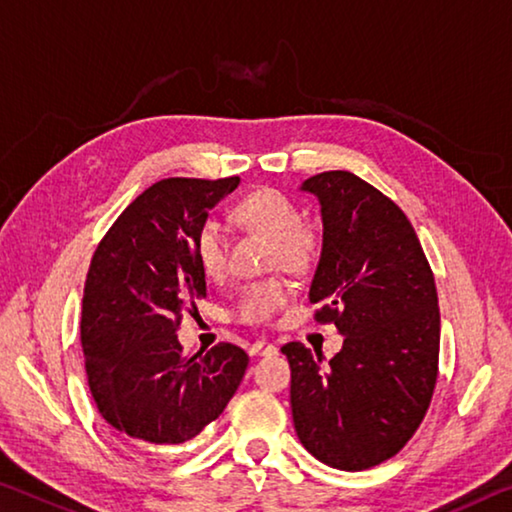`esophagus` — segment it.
Masks as SVG:
<instances>
[{
	"instance_id": "obj_1",
	"label": "esophagus",
	"mask_w": 512,
	"mask_h": 512,
	"mask_svg": "<svg viewBox=\"0 0 512 512\" xmlns=\"http://www.w3.org/2000/svg\"><path fill=\"white\" fill-rule=\"evenodd\" d=\"M250 355H255V358H262V355H275L278 353V348H275L273 344L264 342V339H259V342H253L248 348Z\"/></svg>"
}]
</instances>
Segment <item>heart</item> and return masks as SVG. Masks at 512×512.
<instances>
[{
    "mask_svg": "<svg viewBox=\"0 0 512 512\" xmlns=\"http://www.w3.org/2000/svg\"><path fill=\"white\" fill-rule=\"evenodd\" d=\"M232 214L248 230L271 237L269 266H285L291 273H310L319 262L323 237L319 227L300 218V205L280 189H257L234 205ZM193 257L207 278H221L227 266L225 234L214 218H205L193 234ZM291 282L273 278L250 282L234 303V319L243 323H269L294 300Z\"/></svg>",
    "mask_w": 512,
    "mask_h": 512,
    "instance_id": "heart-1",
    "label": "heart"
}]
</instances>
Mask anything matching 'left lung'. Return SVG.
<instances>
[{"instance_id":"8db88e82","label":"left lung","mask_w":512,"mask_h":512,"mask_svg":"<svg viewBox=\"0 0 512 512\" xmlns=\"http://www.w3.org/2000/svg\"><path fill=\"white\" fill-rule=\"evenodd\" d=\"M321 202L323 250L310 300L344 346L330 362L300 342L291 415L316 460L362 472L396 456L426 417L440 360V307L431 264L396 202L348 170L305 180Z\"/></svg>"}]
</instances>
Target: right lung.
Segmentation results:
<instances>
[{"label": "right lung", "mask_w": 512, "mask_h": 512, "mask_svg": "<svg viewBox=\"0 0 512 512\" xmlns=\"http://www.w3.org/2000/svg\"><path fill=\"white\" fill-rule=\"evenodd\" d=\"M237 184L239 177L154 182L95 248L81 303L88 387L100 415L136 442L196 437L246 373L243 348L221 342L186 358L175 335L186 307L207 296L193 234Z\"/></svg>", "instance_id": "obj_1"}]
</instances>
